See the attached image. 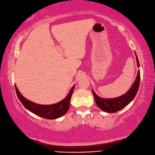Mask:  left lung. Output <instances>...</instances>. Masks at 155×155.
Wrapping results in <instances>:
<instances>
[{
	"mask_svg": "<svg viewBox=\"0 0 155 155\" xmlns=\"http://www.w3.org/2000/svg\"><path fill=\"white\" fill-rule=\"evenodd\" d=\"M136 55V59L137 67H139V62L138 57H137V54L135 53ZM140 83V70H138L137 76L135 79L134 82L132 84V87H130L126 94H123L120 97L116 98H112V99H104V98L99 97V96L96 94L94 91L92 90L93 96H94V100L97 106L99 107L101 110L103 111L110 113H114L117 111H119L120 110L124 108L126 105H128L134 98L136 96L137 92H138L139 87Z\"/></svg>",
	"mask_w": 155,
	"mask_h": 155,
	"instance_id": "left-lung-1",
	"label": "left lung"
}]
</instances>
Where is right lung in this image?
I'll list each match as a JSON object with an SVG mask.
<instances>
[{
  "label": "right lung",
  "instance_id": "right-lung-1",
  "mask_svg": "<svg viewBox=\"0 0 155 155\" xmlns=\"http://www.w3.org/2000/svg\"><path fill=\"white\" fill-rule=\"evenodd\" d=\"M75 85H74L64 99L61 100L58 103L51 105H41L36 104L32 101L25 99L21 94L19 90L15 85L16 94L18 96V99L22 103L27 110L34 113L41 117L45 118L47 119H56L64 115L70 108V99L72 97Z\"/></svg>",
  "mask_w": 155,
  "mask_h": 155
}]
</instances>
